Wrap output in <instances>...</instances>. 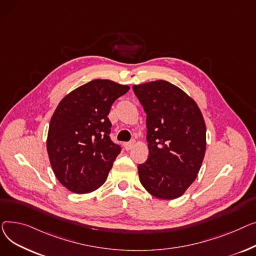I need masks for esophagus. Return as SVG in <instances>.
I'll return each instance as SVG.
<instances>
[{"instance_id": "obj_1", "label": "esophagus", "mask_w": 256, "mask_h": 256, "mask_svg": "<svg viewBox=\"0 0 256 256\" xmlns=\"http://www.w3.org/2000/svg\"><path fill=\"white\" fill-rule=\"evenodd\" d=\"M135 144V140H131L129 142H126L124 146H125V150H127V151H129V150H131Z\"/></svg>"}]
</instances>
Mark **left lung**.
Here are the masks:
<instances>
[{
	"mask_svg": "<svg viewBox=\"0 0 256 256\" xmlns=\"http://www.w3.org/2000/svg\"><path fill=\"white\" fill-rule=\"evenodd\" d=\"M133 91L146 114L148 157L138 166L140 181L157 198H178L195 181L206 154L202 114L166 80L134 84Z\"/></svg>",
	"mask_w": 256,
	"mask_h": 256,
	"instance_id": "1",
	"label": "left lung"
}]
</instances>
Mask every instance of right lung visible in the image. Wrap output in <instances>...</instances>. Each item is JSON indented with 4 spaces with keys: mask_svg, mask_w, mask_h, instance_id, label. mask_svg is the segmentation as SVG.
I'll return each instance as SVG.
<instances>
[{
    "mask_svg": "<svg viewBox=\"0 0 256 256\" xmlns=\"http://www.w3.org/2000/svg\"><path fill=\"white\" fill-rule=\"evenodd\" d=\"M129 88L110 80H94L58 104L50 122L46 148L56 178L69 191L90 193L106 181L121 152L110 140L108 116L114 102Z\"/></svg>",
    "mask_w": 256,
    "mask_h": 256,
    "instance_id": "1",
    "label": "right lung"
}]
</instances>
